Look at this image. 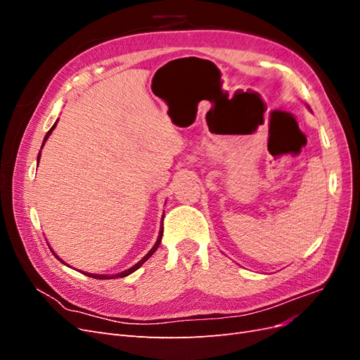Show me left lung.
<instances>
[{
  "instance_id": "obj_1",
  "label": "left lung",
  "mask_w": 360,
  "mask_h": 360,
  "mask_svg": "<svg viewBox=\"0 0 360 360\" xmlns=\"http://www.w3.org/2000/svg\"><path fill=\"white\" fill-rule=\"evenodd\" d=\"M308 108H309V106H308Z\"/></svg>"
}]
</instances>
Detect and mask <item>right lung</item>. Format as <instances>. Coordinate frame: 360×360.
<instances>
[{"mask_svg":"<svg viewBox=\"0 0 360 360\" xmlns=\"http://www.w3.org/2000/svg\"><path fill=\"white\" fill-rule=\"evenodd\" d=\"M57 123H58V120H57V122L56 123H53V126L49 129V132L46 134V136H45V139H43V144H41V148H43V146H45V143H46V141H48V138L51 136V134H52V130L53 129H56V126H57ZM40 148V150H41ZM40 155L41 153H39V156H37V165H39V160H40ZM162 234H163V217H162V224H160V231H159V237H158V240H156V243L153 245V248H151L150 250H148V252L143 257V258H141L139 261H138V263L135 264V266H132V267H130V269H127V270H123V271H120V274H115V275H94V274H85L86 276H90V278H94V279H115V278H124V276H127V275H130V274H134V271L135 270H138L141 266H143L144 263H146V261L151 257V255H153L155 252H156V250H158V248H159V245H160V240H162ZM52 250V249H51ZM52 254L53 255H56V258L57 259H60L61 261V263L63 264H66V263H64V261L56 254V252H53V250H52Z\"/></svg>","mask_w":360,"mask_h":360,"instance_id":"obj_1","label":"right lung"}]
</instances>
